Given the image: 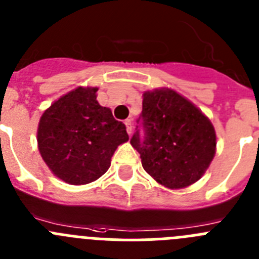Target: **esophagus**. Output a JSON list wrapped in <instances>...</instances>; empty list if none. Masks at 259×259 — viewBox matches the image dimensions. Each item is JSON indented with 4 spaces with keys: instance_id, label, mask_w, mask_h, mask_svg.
Segmentation results:
<instances>
[{
    "instance_id": "34e87169",
    "label": "esophagus",
    "mask_w": 259,
    "mask_h": 259,
    "mask_svg": "<svg viewBox=\"0 0 259 259\" xmlns=\"http://www.w3.org/2000/svg\"><path fill=\"white\" fill-rule=\"evenodd\" d=\"M124 124H125V131H127V134L131 136V134H132V122H131V120H127Z\"/></svg>"
}]
</instances>
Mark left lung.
<instances>
[{
  "instance_id": "8db88e82",
  "label": "left lung",
  "mask_w": 259,
  "mask_h": 259,
  "mask_svg": "<svg viewBox=\"0 0 259 259\" xmlns=\"http://www.w3.org/2000/svg\"><path fill=\"white\" fill-rule=\"evenodd\" d=\"M141 125L131 139L142 167L158 184L184 189L203 176L214 158L217 136L209 118L175 90L142 94Z\"/></svg>"
}]
</instances>
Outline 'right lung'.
Wrapping results in <instances>:
<instances>
[{"label": "right lung", "mask_w": 259, "mask_h": 259, "mask_svg": "<svg viewBox=\"0 0 259 259\" xmlns=\"http://www.w3.org/2000/svg\"><path fill=\"white\" fill-rule=\"evenodd\" d=\"M97 87H77L42 114L38 150L58 179L86 185L109 169L117 148L128 141L125 125L96 100Z\"/></svg>", "instance_id": "add662e5"}]
</instances>
